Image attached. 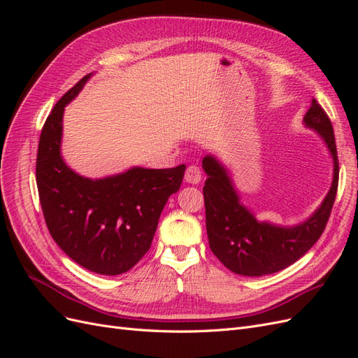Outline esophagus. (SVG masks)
Instances as JSON below:
<instances>
[{"instance_id": "esophagus-1", "label": "esophagus", "mask_w": 358, "mask_h": 358, "mask_svg": "<svg viewBox=\"0 0 358 358\" xmlns=\"http://www.w3.org/2000/svg\"><path fill=\"white\" fill-rule=\"evenodd\" d=\"M185 180L188 183H192V185H197V183L201 180V171L197 166H188L185 171Z\"/></svg>"}]
</instances>
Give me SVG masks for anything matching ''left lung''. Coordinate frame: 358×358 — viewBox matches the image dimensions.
<instances>
[{
	"instance_id": "left-lung-1",
	"label": "left lung",
	"mask_w": 358,
	"mask_h": 358,
	"mask_svg": "<svg viewBox=\"0 0 358 358\" xmlns=\"http://www.w3.org/2000/svg\"><path fill=\"white\" fill-rule=\"evenodd\" d=\"M305 124L326 140L334 161V175L321 208L306 222L292 229L258 222L239 203L220 162L213 157L203 159V169L208 173L203 196L209 246L213 255L237 275L263 276L279 272L305 255L326 229L338 192L339 159L330 117L315 99L305 115Z\"/></svg>"
}]
</instances>
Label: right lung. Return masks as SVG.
<instances>
[{"mask_svg":"<svg viewBox=\"0 0 358 358\" xmlns=\"http://www.w3.org/2000/svg\"><path fill=\"white\" fill-rule=\"evenodd\" d=\"M90 76L61 96L43 125L36 179L52 239L82 267L113 276L128 272L149 251L159 215L179 191L187 166L136 167L99 180L70 170L59 154L62 113Z\"/></svg>","mask_w":358,"mask_h":358,"instance_id":"right-lung-1","label":"right lung"}]
</instances>
